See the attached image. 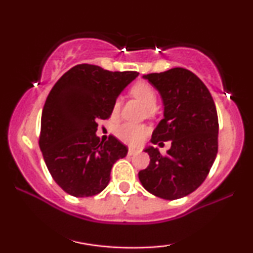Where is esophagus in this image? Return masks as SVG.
I'll return each mask as SVG.
<instances>
[{
    "label": "esophagus",
    "instance_id": "1",
    "mask_svg": "<svg viewBox=\"0 0 253 253\" xmlns=\"http://www.w3.org/2000/svg\"><path fill=\"white\" fill-rule=\"evenodd\" d=\"M139 151L135 149V147H129L128 149V155L129 156H133V155H136V153H138Z\"/></svg>",
    "mask_w": 253,
    "mask_h": 253
}]
</instances>
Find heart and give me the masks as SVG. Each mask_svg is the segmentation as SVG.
Wrapping results in <instances>:
<instances>
[{"instance_id": "1", "label": "heart", "mask_w": 253, "mask_h": 253, "mask_svg": "<svg viewBox=\"0 0 253 253\" xmlns=\"http://www.w3.org/2000/svg\"><path fill=\"white\" fill-rule=\"evenodd\" d=\"M130 95L136 98L145 109H147V114L151 115L153 113V108L157 104V91L156 89L147 82H138L130 88ZM120 108V102L115 101L113 104V113H118ZM146 129L140 125L124 124L115 129V134L120 140L127 144H138L144 138Z\"/></svg>"}]
</instances>
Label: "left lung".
<instances>
[{"label":"left lung","instance_id":"left-lung-1","mask_svg":"<svg viewBox=\"0 0 253 253\" xmlns=\"http://www.w3.org/2000/svg\"><path fill=\"white\" fill-rule=\"evenodd\" d=\"M161 94L164 118L153 130L151 143L171 140L167 155L149 146L150 165L139 171V181L152 195L177 200L195 191L210 172L217 153L219 123L210 90L195 74L173 68L144 75Z\"/></svg>","mask_w":253,"mask_h":253}]
</instances>
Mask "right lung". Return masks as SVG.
Listing matches in <instances>:
<instances>
[{"mask_svg":"<svg viewBox=\"0 0 253 253\" xmlns=\"http://www.w3.org/2000/svg\"><path fill=\"white\" fill-rule=\"evenodd\" d=\"M135 71L112 72L80 64L63 75L46 98L39 146L54 182L75 197L94 196L110 181V170L128 149L115 136L96 135L97 121L112 115Z\"/></svg>","mask_w":253,"mask_h":253,"instance_id":"add662e5","label":"right lung"}]
</instances>
